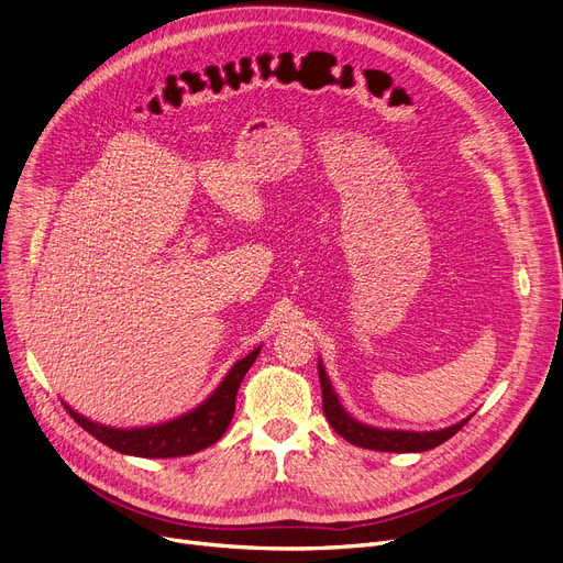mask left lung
<instances>
[{
    "instance_id": "8db88e82",
    "label": "left lung",
    "mask_w": 563,
    "mask_h": 563,
    "mask_svg": "<svg viewBox=\"0 0 563 563\" xmlns=\"http://www.w3.org/2000/svg\"><path fill=\"white\" fill-rule=\"evenodd\" d=\"M317 371H320V384H322V407H324V417L331 423V428L342 437L347 439L350 444L361 446V449H371V451H386V453H423L430 451L439 444H444L446 439H451L464 423L470 419H462L455 426L442 428V430H388V428H375L363 421H356L352 413L342 407L338 394L333 390V384L324 371V363L320 358L317 363Z\"/></svg>"
}]
</instances>
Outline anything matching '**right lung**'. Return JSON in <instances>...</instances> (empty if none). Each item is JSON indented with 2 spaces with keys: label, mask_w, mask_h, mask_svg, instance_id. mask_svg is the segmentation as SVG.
<instances>
[{
  "label": "right lung",
  "mask_w": 563,
  "mask_h": 563,
  "mask_svg": "<svg viewBox=\"0 0 563 563\" xmlns=\"http://www.w3.org/2000/svg\"><path fill=\"white\" fill-rule=\"evenodd\" d=\"M260 350L262 345L255 347L251 354L239 358L205 402L192 407L190 411L181 413V417L173 421L144 426V428H114V426H103L82 417V413L68 407L66 402L64 407L70 417L78 421V426H82L91 437L99 439L101 444L110 446L112 451L135 455V457L192 455L216 444L228 430L234 417L236 390L243 377H246V373L251 371V365L255 363Z\"/></svg>",
  "instance_id": "obj_1"
}]
</instances>
